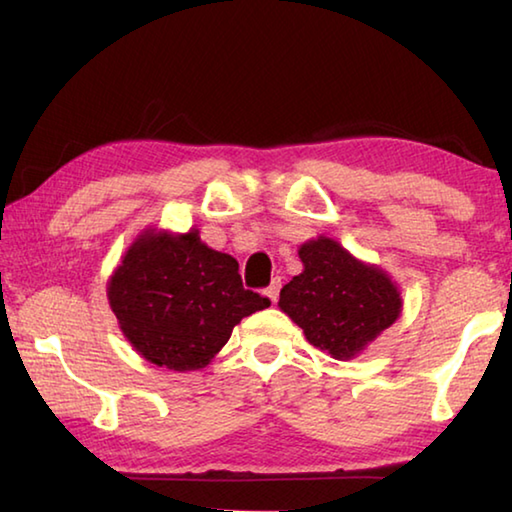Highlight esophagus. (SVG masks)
Wrapping results in <instances>:
<instances>
[{
  "instance_id": "34e87169",
  "label": "esophagus",
  "mask_w": 512,
  "mask_h": 512,
  "mask_svg": "<svg viewBox=\"0 0 512 512\" xmlns=\"http://www.w3.org/2000/svg\"><path fill=\"white\" fill-rule=\"evenodd\" d=\"M280 287H282V282H280V277H277V280H273L271 287H268V289L264 291V293H266V298L271 300L273 305L277 302V296H280Z\"/></svg>"
}]
</instances>
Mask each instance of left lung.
<instances>
[{
	"label": "left lung",
	"mask_w": 512,
	"mask_h": 512,
	"mask_svg": "<svg viewBox=\"0 0 512 512\" xmlns=\"http://www.w3.org/2000/svg\"><path fill=\"white\" fill-rule=\"evenodd\" d=\"M298 257L302 273L284 284L277 307L332 359L359 357L400 318V287L381 266L361 262L323 235L305 241Z\"/></svg>",
	"instance_id": "1"
}]
</instances>
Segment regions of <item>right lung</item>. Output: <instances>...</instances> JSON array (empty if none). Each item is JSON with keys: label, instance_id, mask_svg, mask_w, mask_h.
<instances>
[{"label": "right lung", "instance_id": "obj_1", "mask_svg": "<svg viewBox=\"0 0 512 512\" xmlns=\"http://www.w3.org/2000/svg\"><path fill=\"white\" fill-rule=\"evenodd\" d=\"M108 302L135 352L176 372L205 368L241 318L271 305L244 289L237 259L203 244L196 228L140 232L110 275Z\"/></svg>", "mask_w": 512, "mask_h": 512}]
</instances>
